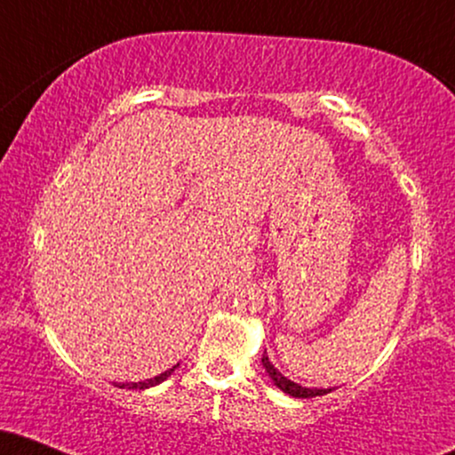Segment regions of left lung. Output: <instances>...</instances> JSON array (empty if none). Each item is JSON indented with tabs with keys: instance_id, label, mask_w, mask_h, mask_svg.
Here are the masks:
<instances>
[{
	"instance_id": "left-lung-1",
	"label": "left lung",
	"mask_w": 455,
	"mask_h": 455,
	"mask_svg": "<svg viewBox=\"0 0 455 455\" xmlns=\"http://www.w3.org/2000/svg\"><path fill=\"white\" fill-rule=\"evenodd\" d=\"M260 362H263V368L267 370L269 379L274 380V385H275V387H280L282 391H284V394L293 395V398H316V395H325V394H329V391H331V389L301 387V385L293 383V380H289V379H286V377H282V374L278 372V370H275L274 365H271L269 357H267V351L263 353V357H260Z\"/></svg>"
}]
</instances>
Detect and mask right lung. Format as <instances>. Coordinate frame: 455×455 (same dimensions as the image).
<instances>
[{"label": "right lung", "mask_w": 455, "mask_h": 455, "mask_svg": "<svg viewBox=\"0 0 455 455\" xmlns=\"http://www.w3.org/2000/svg\"><path fill=\"white\" fill-rule=\"evenodd\" d=\"M177 365H180V363H177ZM177 365H173V368H169V370H166V372H162V374H158V377H154V379L139 380V383H119L117 387L119 389H148V387H154V385H158V383H162V380L169 379L171 374H173L175 370H177Z\"/></svg>", "instance_id": "add662e5"}]
</instances>
